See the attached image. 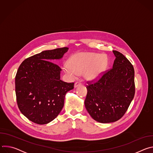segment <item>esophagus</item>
<instances>
[{
	"instance_id": "obj_1",
	"label": "esophagus",
	"mask_w": 153,
	"mask_h": 153,
	"mask_svg": "<svg viewBox=\"0 0 153 153\" xmlns=\"http://www.w3.org/2000/svg\"><path fill=\"white\" fill-rule=\"evenodd\" d=\"M82 85V83L81 82H75L74 83V88H76V87L79 86H80Z\"/></svg>"
}]
</instances>
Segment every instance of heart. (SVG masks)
<instances>
[{
    "instance_id": "obj_1",
    "label": "heart",
    "mask_w": 153,
    "mask_h": 153,
    "mask_svg": "<svg viewBox=\"0 0 153 153\" xmlns=\"http://www.w3.org/2000/svg\"><path fill=\"white\" fill-rule=\"evenodd\" d=\"M108 66L107 58L94 53H79L74 54L69 64L64 65L63 70L71 78L85 73L88 80L97 79L102 76Z\"/></svg>"
}]
</instances>
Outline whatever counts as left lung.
Wrapping results in <instances>:
<instances>
[{
    "mask_svg": "<svg viewBox=\"0 0 153 153\" xmlns=\"http://www.w3.org/2000/svg\"><path fill=\"white\" fill-rule=\"evenodd\" d=\"M113 52L116 57L113 68L97 82H87L85 108L93 119L103 123L122 118L135 94L133 65L120 52Z\"/></svg>",
    "mask_w": 153,
    "mask_h": 153,
    "instance_id": "1",
    "label": "left lung"
}]
</instances>
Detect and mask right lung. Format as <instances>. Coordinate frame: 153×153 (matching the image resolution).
Masks as SVG:
<instances>
[{"label":"right lung","instance_id":"obj_1","mask_svg":"<svg viewBox=\"0 0 153 153\" xmlns=\"http://www.w3.org/2000/svg\"><path fill=\"white\" fill-rule=\"evenodd\" d=\"M68 48L43 51L20 64L15 77L16 100L20 112L31 122L47 124L60 113L66 93L74 83L60 80L62 69L52 62L60 59Z\"/></svg>","mask_w":153,"mask_h":153}]
</instances>
